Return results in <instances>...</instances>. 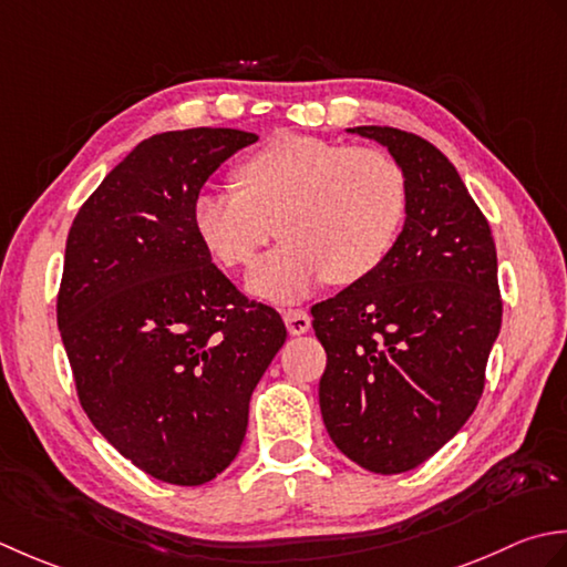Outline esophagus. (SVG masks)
Segmentation results:
<instances>
[{"mask_svg": "<svg viewBox=\"0 0 567 567\" xmlns=\"http://www.w3.org/2000/svg\"><path fill=\"white\" fill-rule=\"evenodd\" d=\"M284 322H286V328L291 334H303V332L310 330V316L300 308L284 310Z\"/></svg>", "mask_w": 567, "mask_h": 567, "instance_id": "obj_1", "label": "esophagus"}]
</instances>
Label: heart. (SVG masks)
I'll list each match as a JSON object with an SVG mask.
<instances>
[{"instance_id":"obj_1","label":"heart","mask_w":567,"mask_h":567,"mask_svg":"<svg viewBox=\"0 0 567 567\" xmlns=\"http://www.w3.org/2000/svg\"><path fill=\"white\" fill-rule=\"evenodd\" d=\"M233 181L235 190L195 198V235L225 269L247 267L279 235L284 245L249 274V291L269 300H293L326 279L364 281L406 217V176L379 148L279 134L241 158Z\"/></svg>"}]
</instances>
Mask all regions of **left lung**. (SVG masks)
I'll use <instances>...</instances> for the list:
<instances>
[{"label":"left lung","mask_w":567,"mask_h":567,"mask_svg":"<svg viewBox=\"0 0 567 567\" xmlns=\"http://www.w3.org/2000/svg\"><path fill=\"white\" fill-rule=\"evenodd\" d=\"M384 144L406 176V223L364 281L310 308L328 352L326 429L357 465L419 467L477 409L502 328L487 217L437 148L394 126H354Z\"/></svg>","instance_id":"left-lung-1"}]
</instances>
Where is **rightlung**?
<instances>
[{"mask_svg":"<svg viewBox=\"0 0 567 567\" xmlns=\"http://www.w3.org/2000/svg\"><path fill=\"white\" fill-rule=\"evenodd\" d=\"M239 130L144 138L80 207L65 241L58 330L80 406L138 470L178 487L239 453L254 386L286 342L195 235L193 203Z\"/></svg>","mask_w":567,"mask_h":567,"instance_id":"add662e5","label":"right lung"}]
</instances>
